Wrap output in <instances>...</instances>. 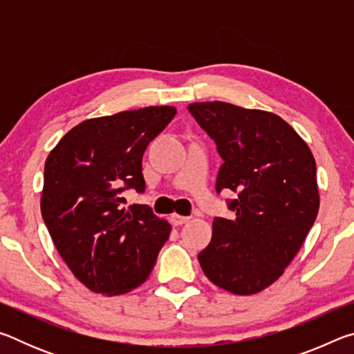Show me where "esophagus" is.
Here are the masks:
<instances>
[{"label":"esophagus","mask_w":354,"mask_h":354,"mask_svg":"<svg viewBox=\"0 0 354 354\" xmlns=\"http://www.w3.org/2000/svg\"><path fill=\"white\" fill-rule=\"evenodd\" d=\"M187 221H189V217H184V215H178V214L171 215V223L175 226L184 225V223H187Z\"/></svg>","instance_id":"34e87169"}]
</instances>
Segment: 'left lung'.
<instances>
[{"mask_svg": "<svg viewBox=\"0 0 354 354\" xmlns=\"http://www.w3.org/2000/svg\"><path fill=\"white\" fill-rule=\"evenodd\" d=\"M187 109L223 159L215 190L237 194L227 201L236 218H214L200 266L215 286L253 295L284 273L314 225L320 206L314 156L272 112L223 101Z\"/></svg>", "mask_w": 354, "mask_h": 354, "instance_id": "8db88e82", "label": "left lung"}]
</instances>
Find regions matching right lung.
<instances>
[{"label": "right lung", "mask_w": 354, "mask_h": 354, "mask_svg": "<svg viewBox=\"0 0 354 354\" xmlns=\"http://www.w3.org/2000/svg\"><path fill=\"white\" fill-rule=\"evenodd\" d=\"M175 115L173 106H149L86 120L48 156L41 217L71 273L95 293L145 283L170 236L169 221L147 205L124 209L122 194H143V153Z\"/></svg>", "instance_id": "obj_1"}]
</instances>
